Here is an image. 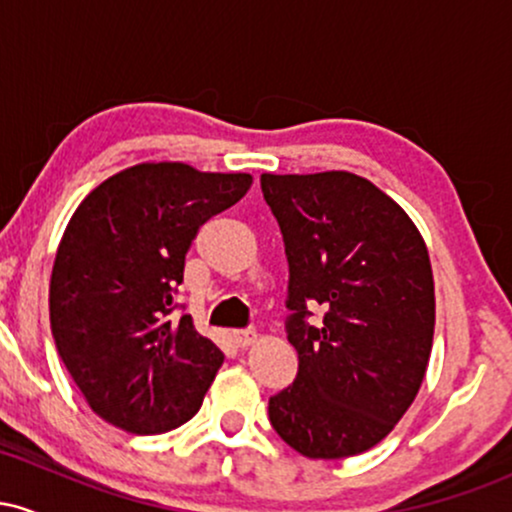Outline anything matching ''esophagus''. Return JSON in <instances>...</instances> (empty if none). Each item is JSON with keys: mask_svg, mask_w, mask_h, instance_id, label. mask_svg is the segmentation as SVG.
Masks as SVG:
<instances>
[{"mask_svg": "<svg viewBox=\"0 0 512 512\" xmlns=\"http://www.w3.org/2000/svg\"><path fill=\"white\" fill-rule=\"evenodd\" d=\"M231 339H233V344L238 346V349H248V346L255 344L257 334L252 330H236L231 334Z\"/></svg>", "mask_w": 512, "mask_h": 512, "instance_id": "obj_1", "label": "esophagus"}]
</instances>
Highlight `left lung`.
<instances>
[{
  "label": "left lung",
  "instance_id": "left-lung-1",
  "mask_svg": "<svg viewBox=\"0 0 512 512\" xmlns=\"http://www.w3.org/2000/svg\"><path fill=\"white\" fill-rule=\"evenodd\" d=\"M289 260L286 332L298 351L293 385L269 399L284 443L313 460L378 445L424 383L436 327L431 260L392 197L346 170L262 173ZM322 304L323 325L304 322Z\"/></svg>",
  "mask_w": 512,
  "mask_h": 512
}]
</instances>
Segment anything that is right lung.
Wrapping results in <instances>:
<instances>
[{
  "label": "right lung",
  "mask_w": 512,
  "mask_h": 512,
  "mask_svg": "<svg viewBox=\"0 0 512 512\" xmlns=\"http://www.w3.org/2000/svg\"><path fill=\"white\" fill-rule=\"evenodd\" d=\"M248 173L139 163L69 219L50 279V327L88 407L137 436L190 421L223 354L190 315L170 320L199 226L250 190Z\"/></svg>",
  "instance_id": "right-lung-1"
}]
</instances>
